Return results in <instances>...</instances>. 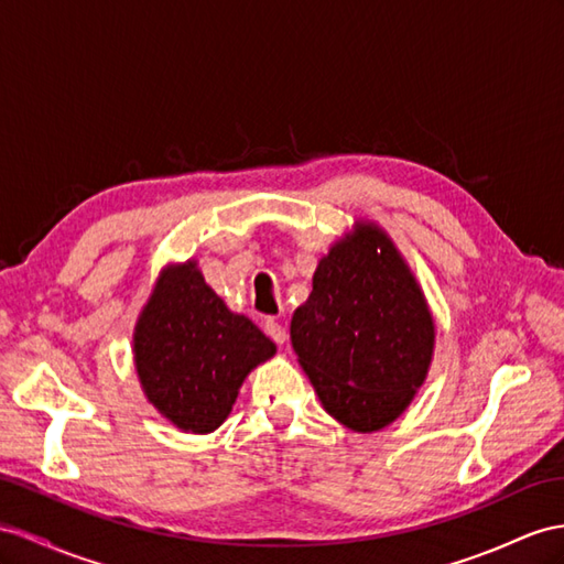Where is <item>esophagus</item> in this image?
Returning <instances> with one entry per match:
<instances>
[{"mask_svg": "<svg viewBox=\"0 0 564 564\" xmlns=\"http://www.w3.org/2000/svg\"><path fill=\"white\" fill-rule=\"evenodd\" d=\"M264 334H267L273 343H279V345H283V343L288 340L285 326H283V324H279L276 319H267V322H264Z\"/></svg>", "mask_w": 564, "mask_h": 564, "instance_id": "obj_1", "label": "esophagus"}]
</instances>
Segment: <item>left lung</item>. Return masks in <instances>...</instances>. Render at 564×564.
<instances>
[{"mask_svg": "<svg viewBox=\"0 0 564 564\" xmlns=\"http://www.w3.org/2000/svg\"><path fill=\"white\" fill-rule=\"evenodd\" d=\"M291 340L324 410L369 433L408 410L429 373L436 326L393 240L357 221L322 257Z\"/></svg>", "mask_w": 564, "mask_h": 564, "instance_id": "left-lung-1", "label": "left lung"}]
</instances>
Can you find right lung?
<instances>
[{"instance_id": "right-lung-1", "label": "right lung", "mask_w": 564, "mask_h": 564, "mask_svg": "<svg viewBox=\"0 0 564 564\" xmlns=\"http://www.w3.org/2000/svg\"><path fill=\"white\" fill-rule=\"evenodd\" d=\"M133 355L156 412L185 433H212L234 410L245 377L276 355V345L230 312L191 259L159 273L135 324Z\"/></svg>"}]
</instances>
